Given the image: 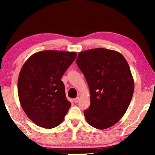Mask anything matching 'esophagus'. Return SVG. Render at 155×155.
Listing matches in <instances>:
<instances>
[{
  "instance_id": "1",
  "label": "esophagus",
  "mask_w": 155,
  "mask_h": 155,
  "mask_svg": "<svg viewBox=\"0 0 155 155\" xmlns=\"http://www.w3.org/2000/svg\"><path fill=\"white\" fill-rule=\"evenodd\" d=\"M78 101H79V97H77L76 98H74V102L75 103H78Z\"/></svg>"
}]
</instances>
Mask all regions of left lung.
Wrapping results in <instances>:
<instances>
[{"mask_svg":"<svg viewBox=\"0 0 155 155\" xmlns=\"http://www.w3.org/2000/svg\"><path fill=\"white\" fill-rule=\"evenodd\" d=\"M76 62L90 90L91 104L84 114L97 129L109 128L123 117L132 99L134 80L120 52L97 48L79 52Z\"/></svg>","mask_w":155,"mask_h":155,"instance_id":"obj_1","label":"left lung"}]
</instances>
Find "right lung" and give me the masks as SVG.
Masks as SVG:
<instances>
[{
    "instance_id": "add662e5",
    "label": "right lung",
    "mask_w": 155,
    "mask_h": 155,
    "mask_svg": "<svg viewBox=\"0 0 155 155\" xmlns=\"http://www.w3.org/2000/svg\"><path fill=\"white\" fill-rule=\"evenodd\" d=\"M76 58L75 52L43 51L23 64L18 78L20 103L38 126L52 128L63 121L71 103L61 79Z\"/></svg>"
}]
</instances>
